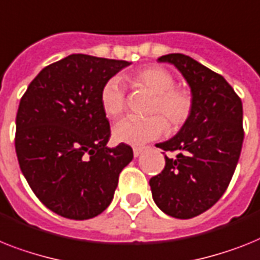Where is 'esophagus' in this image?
I'll use <instances>...</instances> for the list:
<instances>
[{"label":"esophagus","mask_w":260,"mask_h":260,"mask_svg":"<svg viewBox=\"0 0 260 260\" xmlns=\"http://www.w3.org/2000/svg\"><path fill=\"white\" fill-rule=\"evenodd\" d=\"M144 149H145V148H144V147H135L134 148V156L135 157H139L141 153H143Z\"/></svg>","instance_id":"obj_1"}]
</instances>
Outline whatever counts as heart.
Segmentation results:
<instances>
[{"label": "heart", "instance_id": "heart-1", "mask_svg": "<svg viewBox=\"0 0 260 260\" xmlns=\"http://www.w3.org/2000/svg\"><path fill=\"white\" fill-rule=\"evenodd\" d=\"M134 88L147 89L153 93L148 112L154 113L144 119L128 117L115 125L113 137L119 143L139 145L154 140L168 129V121L172 131L186 123L191 116L194 99L185 87L174 86V76L168 69L158 64H148L134 70L124 76ZM100 106L110 119L117 117L125 110V95L119 80L110 79L100 89Z\"/></svg>", "mask_w": 260, "mask_h": 260}]
</instances>
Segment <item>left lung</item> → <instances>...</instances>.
I'll return each mask as SVG.
<instances>
[{
    "label": "left lung",
    "mask_w": 260,
    "mask_h": 260,
    "mask_svg": "<svg viewBox=\"0 0 260 260\" xmlns=\"http://www.w3.org/2000/svg\"><path fill=\"white\" fill-rule=\"evenodd\" d=\"M182 74L194 99L193 112L177 135L157 144L165 152V168L149 180L154 202L165 214L197 217L223 196L237 168L243 144L242 100L223 76L184 54H168Z\"/></svg>",
    "instance_id": "8db88e82"
}]
</instances>
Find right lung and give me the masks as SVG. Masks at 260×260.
Segmentation results:
<instances>
[{
	"mask_svg": "<svg viewBox=\"0 0 260 260\" xmlns=\"http://www.w3.org/2000/svg\"><path fill=\"white\" fill-rule=\"evenodd\" d=\"M126 60L71 54L30 83L15 119V152L27 184L46 208L70 219L103 213L119 174L134 158L126 144L108 148L110 121L100 89Z\"/></svg>",
	"mask_w": 260,
	"mask_h": 260,
	"instance_id": "right-lung-1",
	"label": "right lung"
}]
</instances>
